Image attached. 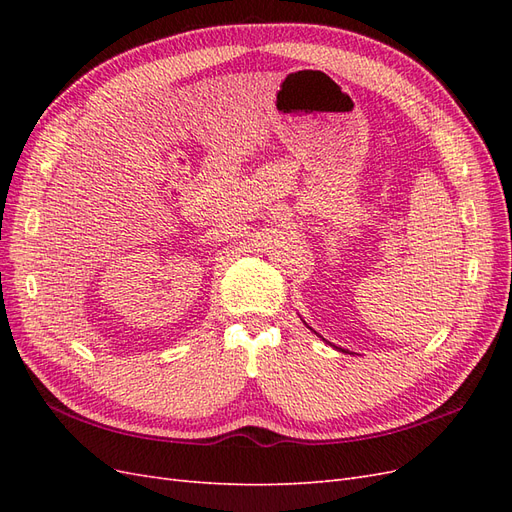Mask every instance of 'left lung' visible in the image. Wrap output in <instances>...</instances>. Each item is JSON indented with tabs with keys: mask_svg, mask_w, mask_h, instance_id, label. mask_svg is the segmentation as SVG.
Wrapping results in <instances>:
<instances>
[{
	"mask_svg": "<svg viewBox=\"0 0 512 512\" xmlns=\"http://www.w3.org/2000/svg\"><path fill=\"white\" fill-rule=\"evenodd\" d=\"M307 324V322H305ZM309 329H312V327H309ZM333 348H337V346H333ZM339 350H342V348H339Z\"/></svg>",
	"mask_w": 512,
	"mask_h": 512,
	"instance_id": "obj_1",
	"label": "left lung"
}]
</instances>
